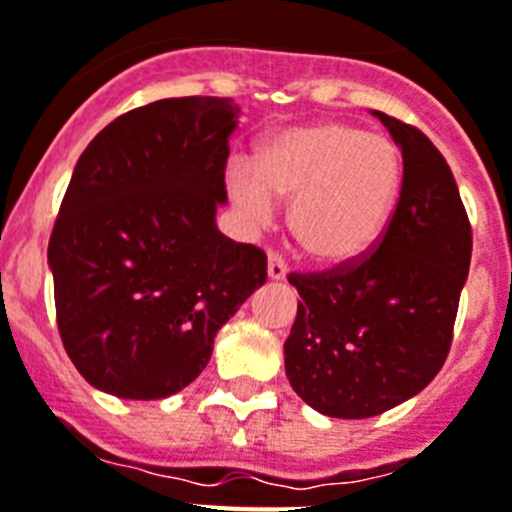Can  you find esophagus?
Wrapping results in <instances>:
<instances>
[{
	"label": "esophagus",
	"mask_w": 512,
	"mask_h": 512,
	"mask_svg": "<svg viewBox=\"0 0 512 512\" xmlns=\"http://www.w3.org/2000/svg\"><path fill=\"white\" fill-rule=\"evenodd\" d=\"M286 273H289V268H286V263H283V257L278 255V252H270V257H268L270 281H283V278H286Z\"/></svg>",
	"instance_id": "obj_1"
}]
</instances>
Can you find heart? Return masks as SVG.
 Returning a JSON list of instances; mask_svg holds the SVG:
<instances>
[{"mask_svg": "<svg viewBox=\"0 0 512 512\" xmlns=\"http://www.w3.org/2000/svg\"><path fill=\"white\" fill-rule=\"evenodd\" d=\"M229 195L255 226L273 221L278 198L289 197L291 231L317 263L362 257L388 226L403 187V156L393 140L341 122L278 132L260 169L231 163Z\"/></svg>", "mask_w": 512, "mask_h": 512, "instance_id": "1", "label": "heart"}]
</instances>
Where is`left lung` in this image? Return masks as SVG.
<instances>
[{
	"mask_svg": "<svg viewBox=\"0 0 512 512\" xmlns=\"http://www.w3.org/2000/svg\"><path fill=\"white\" fill-rule=\"evenodd\" d=\"M403 156L398 205L375 249L325 273H291L302 302L283 343L304 403L367 419L424 390L448 359L471 263V223L448 161L422 130L375 111Z\"/></svg>",
	"mask_w": 512,
	"mask_h": 512,
	"instance_id": "8db88e82",
	"label": "left lung"
}]
</instances>
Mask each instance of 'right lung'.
I'll return each mask as SVG.
<instances>
[{
    "label": "right lung",
    "instance_id": "right-lung-1",
    "mask_svg": "<svg viewBox=\"0 0 512 512\" xmlns=\"http://www.w3.org/2000/svg\"><path fill=\"white\" fill-rule=\"evenodd\" d=\"M239 109L163 98L106 124L77 161L49 239L64 351L103 393L187 388L213 338L268 278V257L216 226Z\"/></svg>",
    "mask_w": 512,
    "mask_h": 512
}]
</instances>
